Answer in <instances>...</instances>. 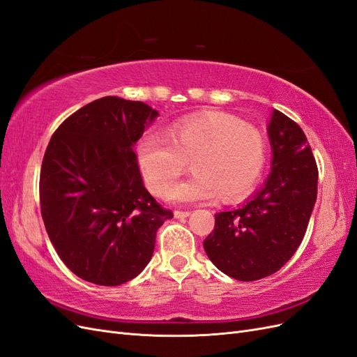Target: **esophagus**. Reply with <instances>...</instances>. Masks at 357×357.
Returning a JSON list of instances; mask_svg holds the SVG:
<instances>
[{
  "instance_id": "34e87169",
  "label": "esophagus",
  "mask_w": 357,
  "mask_h": 357,
  "mask_svg": "<svg viewBox=\"0 0 357 357\" xmlns=\"http://www.w3.org/2000/svg\"><path fill=\"white\" fill-rule=\"evenodd\" d=\"M189 214H190V211H186V210H176L174 211V215L177 219H186Z\"/></svg>"
}]
</instances>
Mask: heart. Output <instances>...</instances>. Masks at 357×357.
<instances>
[{
    "mask_svg": "<svg viewBox=\"0 0 357 357\" xmlns=\"http://www.w3.org/2000/svg\"><path fill=\"white\" fill-rule=\"evenodd\" d=\"M268 147L257 128L226 114L199 116L172 126L167 137L146 135L137 147L138 167L150 192L164 197L190 167L195 174L171 189L181 202L223 201L248 195L261 180Z\"/></svg>",
    "mask_w": 357,
    "mask_h": 357,
    "instance_id": "heart-1",
    "label": "heart"
}]
</instances>
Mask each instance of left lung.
I'll return each mask as SVG.
<instances>
[{
  "instance_id": "1",
  "label": "left lung",
  "mask_w": 357,
  "mask_h": 357,
  "mask_svg": "<svg viewBox=\"0 0 357 357\" xmlns=\"http://www.w3.org/2000/svg\"><path fill=\"white\" fill-rule=\"evenodd\" d=\"M273 171L241 208L214 214L205 253L222 273L255 282L277 273L304 238L317 198L319 169L301 126L274 110L268 126Z\"/></svg>"
}]
</instances>
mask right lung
<instances>
[{
  "label": "right lung",
  "mask_w": 357,
  "mask_h": 357,
  "mask_svg": "<svg viewBox=\"0 0 357 357\" xmlns=\"http://www.w3.org/2000/svg\"><path fill=\"white\" fill-rule=\"evenodd\" d=\"M156 116L142 101L104 96L50 138L40 172L43 222L62 262L86 282L119 286L137 277L172 218L144 188L132 150Z\"/></svg>",
  "instance_id": "1"
}]
</instances>
